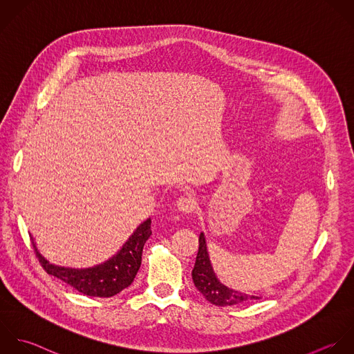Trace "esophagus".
Here are the masks:
<instances>
[{
  "instance_id": "34e87169",
  "label": "esophagus",
  "mask_w": 354,
  "mask_h": 354,
  "mask_svg": "<svg viewBox=\"0 0 354 354\" xmlns=\"http://www.w3.org/2000/svg\"><path fill=\"white\" fill-rule=\"evenodd\" d=\"M196 201H194V198H192V197H189V196H182V197H179L178 198V201H176V207H178V209L180 211V212H183V214H190V212H193L194 209H196Z\"/></svg>"
}]
</instances>
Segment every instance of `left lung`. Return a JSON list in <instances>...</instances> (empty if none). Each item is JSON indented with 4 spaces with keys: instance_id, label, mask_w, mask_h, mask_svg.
<instances>
[{
    "instance_id": "8db88e82",
    "label": "left lung",
    "mask_w": 354,
    "mask_h": 354,
    "mask_svg": "<svg viewBox=\"0 0 354 354\" xmlns=\"http://www.w3.org/2000/svg\"><path fill=\"white\" fill-rule=\"evenodd\" d=\"M192 277L196 288L204 295V298L208 302L216 306H233V305H240V304L261 298L257 295H250V294L233 290L225 286L218 279L209 259L204 233H201L198 239V252H197L196 263L192 272Z\"/></svg>"
}]
</instances>
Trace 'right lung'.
Wrapping results in <instances>:
<instances>
[{"instance_id": "add662e5", "label": "right lung", "mask_w": 354, "mask_h": 354, "mask_svg": "<svg viewBox=\"0 0 354 354\" xmlns=\"http://www.w3.org/2000/svg\"><path fill=\"white\" fill-rule=\"evenodd\" d=\"M150 225L151 219L149 218L136 227V230L129 236V239L122 244L121 250L115 255L103 263L84 269L66 268L50 263L38 251L32 237L31 240L38 261L48 274L57 277L84 295L110 298L132 284L142 263L145 243L151 236Z\"/></svg>"}]
</instances>
